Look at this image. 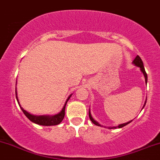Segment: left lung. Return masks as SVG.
Here are the masks:
<instances>
[{
	"label": "left lung",
	"instance_id": "1",
	"mask_svg": "<svg viewBox=\"0 0 160 160\" xmlns=\"http://www.w3.org/2000/svg\"><path fill=\"white\" fill-rule=\"evenodd\" d=\"M133 64H134L135 66H137V67H138V68H140V71H141L142 73H143V75H144V77H145V83H146V84H147V73H146V71H145L144 67H143V61H142L141 58H140V56L137 55V57L135 58L134 60L133 61ZM146 102H145L144 106H143V107L145 106ZM89 119H90V120H91V122H92V123H93L94 124H96V125H97V126H101V124H99V123H98L97 122H96V120H94V119L92 118V115H91L90 111H89ZM131 122H132V120L130 121V122H127V123H124V124H119V125L118 126V127L109 128H110V129H111V128H122V127H124V126L127 125L128 124H129V123H131Z\"/></svg>",
	"mask_w": 160,
	"mask_h": 160
}]
</instances>
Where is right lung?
Segmentation results:
<instances>
[{
  "mask_svg": "<svg viewBox=\"0 0 160 160\" xmlns=\"http://www.w3.org/2000/svg\"><path fill=\"white\" fill-rule=\"evenodd\" d=\"M71 96H69V97L67 99L65 104H64V106L63 107L62 110L59 112L57 115H52V116H50V115H39V116H37V115H33L29 114V112H27L26 110H24L23 108H22L20 106V102H19L18 97H17V90H16V98H17V102H18V104L20 106V108L22 109V112L24 113V115H26L29 120L31 121L32 122L36 123V124H39V125H44V126H52V125H57V124H60V123L62 122V120L64 119V115H65V106L68 101L69 100L70 98H71Z\"/></svg>",
  "mask_w": 160,
  "mask_h": 160,
  "instance_id": "obj_1",
  "label": "right lung"
}]
</instances>
